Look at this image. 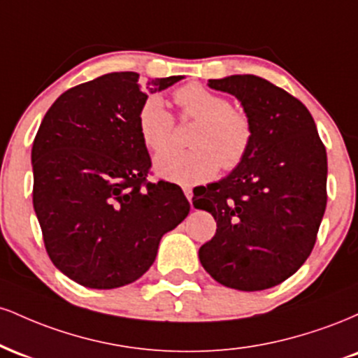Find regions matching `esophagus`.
Masks as SVG:
<instances>
[{
  "instance_id": "obj_1",
  "label": "esophagus",
  "mask_w": 358,
  "mask_h": 358,
  "mask_svg": "<svg viewBox=\"0 0 358 358\" xmlns=\"http://www.w3.org/2000/svg\"><path fill=\"white\" fill-rule=\"evenodd\" d=\"M183 193H185V196H187V199H188V202L192 203V199H193V190H192V188L190 187H185L183 188Z\"/></svg>"
}]
</instances>
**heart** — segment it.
Masks as SVG:
<instances>
[{
  "label": "heart",
  "instance_id": "obj_1",
  "mask_svg": "<svg viewBox=\"0 0 358 358\" xmlns=\"http://www.w3.org/2000/svg\"><path fill=\"white\" fill-rule=\"evenodd\" d=\"M182 121H195L188 150H166L155 158L156 173L180 185L213 178L219 168L231 171L248 156L252 145V122L244 110L202 84H187L175 92ZM138 131L148 150L162 151L171 145L175 117L159 96L146 97L138 110Z\"/></svg>",
  "mask_w": 358,
  "mask_h": 358
}]
</instances>
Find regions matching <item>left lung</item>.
Here are the masks:
<instances>
[{"mask_svg":"<svg viewBox=\"0 0 358 358\" xmlns=\"http://www.w3.org/2000/svg\"><path fill=\"white\" fill-rule=\"evenodd\" d=\"M208 85L242 102L254 138L227 178L193 196L217 222L200 262L232 289H268L296 273L315 248L327 208V150L306 106L269 80L231 76Z\"/></svg>","mask_w":358,"mask_h":358,"instance_id":"8db88e82","label":"left lung"}]
</instances>
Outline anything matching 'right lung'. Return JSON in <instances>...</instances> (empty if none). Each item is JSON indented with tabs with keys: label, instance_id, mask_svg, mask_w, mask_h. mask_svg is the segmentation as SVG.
I'll use <instances>...</instances> for the list:
<instances>
[{
	"label": "right lung",
	"instance_id": "right-lung-1",
	"mask_svg": "<svg viewBox=\"0 0 358 358\" xmlns=\"http://www.w3.org/2000/svg\"><path fill=\"white\" fill-rule=\"evenodd\" d=\"M180 79L143 85L136 72L106 73L65 90L38 127L36 219L50 261L82 286L136 281L155 262L163 234L190 212L182 188L148 182L151 158L138 131L148 92Z\"/></svg>",
	"mask_w": 358,
	"mask_h": 358
}]
</instances>
